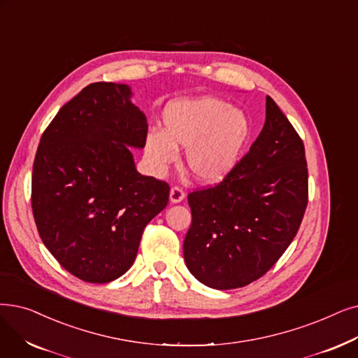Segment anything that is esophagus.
<instances>
[{"instance_id":"34e87169","label":"esophagus","mask_w":358,"mask_h":358,"mask_svg":"<svg viewBox=\"0 0 358 358\" xmlns=\"http://www.w3.org/2000/svg\"><path fill=\"white\" fill-rule=\"evenodd\" d=\"M185 197V193L182 192V189L177 187V185H174L173 189H171L169 192V200L173 201V203H180V201Z\"/></svg>"}]
</instances>
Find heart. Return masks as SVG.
Returning <instances> with one entry per match:
<instances>
[{
	"mask_svg": "<svg viewBox=\"0 0 358 358\" xmlns=\"http://www.w3.org/2000/svg\"><path fill=\"white\" fill-rule=\"evenodd\" d=\"M162 124V131L146 136L148 162L164 173L177 159V148H185V166L201 182L224 180L237 165L248 137L247 117L212 96L173 102L165 108Z\"/></svg>",
	"mask_w": 358,
	"mask_h": 358,
	"instance_id": "1",
	"label": "heart"
}]
</instances>
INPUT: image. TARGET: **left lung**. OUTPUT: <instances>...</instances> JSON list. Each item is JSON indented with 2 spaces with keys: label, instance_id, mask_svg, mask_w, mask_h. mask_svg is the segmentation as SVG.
<instances>
[{
  "label": "left lung",
  "instance_id": "8db88e82",
  "mask_svg": "<svg viewBox=\"0 0 358 358\" xmlns=\"http://www.w3.org/2000/svg\"><path fill=\"white\" fill-rule=\"evenodd\" d=\"M187 199L192 225L184 260L201 284L245 287L284 255L307 208L308 173L301 137L271 96L250 150L220 184Z\"/></svg>",
  "mask_w": 358,
  "mask_h": 358
}]
</instances>
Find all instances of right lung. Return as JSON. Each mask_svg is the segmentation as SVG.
Segmentation results:
<instances>
[{"instance_id":"obj_1","label":"right lung","mask_w":358,"mask_h":358,"mask_svg":"<svg viewBox=\"0 0 358 358\" xmlns=\"http://www.w3.org/2000/svg\"><path fill=\"white\" fill-rule=\"evenodd\" d=\"M127 85L98 82L67 102L43 131L32 173L39 236L85 282L126 273L145 227L165 209L169 185L137 173L130 148H145L148 121Z\"/></svg>"}]
</instances>
